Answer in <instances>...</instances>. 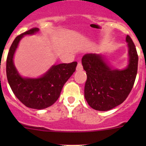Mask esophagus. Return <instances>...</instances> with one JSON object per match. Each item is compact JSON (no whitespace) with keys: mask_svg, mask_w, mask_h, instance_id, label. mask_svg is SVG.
<instances>
[{"mask_svg":"<svg viewBox=\"0 0 146 146\" xmlns=\"http://www.w3.org/2000/svg\"><path fill=\"white\" fill-rule=\"evenodd\" d=\"M76 69H77V71L82 70V64H81L80 62H78V64H77V68H76Z\"/></svg>","mask_w":146,"mask_h":146,"instance_id":"esophagus-1","label":"esophagus"}]
</instances>
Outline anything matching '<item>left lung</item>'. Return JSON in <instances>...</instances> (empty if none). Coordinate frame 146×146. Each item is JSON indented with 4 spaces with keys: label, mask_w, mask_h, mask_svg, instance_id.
Returning <instances> with one entry per match:
<instances>
[{
    "label": "left lung",
    "mask_w": 146,
    "mask_h": 146,
    "mask_svg": "<svg viewBox=\"0 0 146 146\" xmlns=\"http://www.w3.org/2000/svg\"><path fill=\"white\" fill-rule=\"evenodd\" d=\"M129 63L123 70L112 69L101 55L86 54L82 58L87 80L85 98L93 109L107 111L123 103L133 88L138 65V55L131 37L126 36Z\"/></svg>",
    "instance_id": "left-lung-1"
}]
</instances>
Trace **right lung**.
<instances>
[{
	"label": "right lung",
	"instance_id": "add662e5",
	"mask_svg": "<svg viewBox=\"0 0 146 146\" xmlns=\"http://www.w3.org/2000/svg\"><path fill=\"white\" fill-rule=\"evenodd\" d=\"M38 31V28H33L17 36L14 40L6 59V76L13 93L24 105L41 110L50 107L57 101L63 86L75 72L77 63L74 61L53 66L38 79L23 78L20 76L13 63L15 50L24 35L33 34Z\"/></svg>",
	"mask_w": 146,
	"mask_h": 146
}]
</instances>
